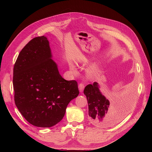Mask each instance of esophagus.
<instances>
[{"label":"esophagus","mask_w":152,"mask_h":152,"mask_svg":"<svg viewBox=\"0 0 152 152\" xmlns=\"http://www.w3.org/2000/svg\"><path fill=\"white\" fill-rule=\"evenodd\" d=\"M85 87V84L83 83H81L79 84V91H80V92H82L84 89Z\"/></svg>","instance_id":"34e87169"}]
</instances>
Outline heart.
I'll list each match as a JSON object with an SVG mask.
<instances>
[{
	"label": "heart",
	"mask_w": 152,
	"mask_h": 152,
	"mask_svg": "<svg viewBox=\"0 0 152 152\" xmlns=\"http://www.w3.org/2000/svg\"><path fill=\"white\" fill-rule=\"evenodd\" d=\"M71 69H72V71H75V67H74V66L73 65H71Z\"/></svg>",
	"instance_id": "b5f03b06"
}]
</instances>
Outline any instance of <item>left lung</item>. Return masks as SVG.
I'll use <instances>...</instances> for the list:
<instances>
[{"label": "left lung", "mask_w": 152, "mask_h": 152, "mask_svg": "<svg viewBox=\"0 0 152 152\" xmlns=\"http://www.w3.org/2000/svg\"><path fill=\"white\" fill-rule=\"evenodd\" d=\"M89 106V120L94 126L107 127L118 123L129 111L132 95L126 97L123 104L118 108H110V102L102 94L98 84H88L84 90Z\"/></svg>", "instance_id": "obj_1"}]
</instances>
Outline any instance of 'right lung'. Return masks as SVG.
<instances>
[{
    "mask_svg": "<svg viewBox=\"0 0 152 152\" xmlns=\"http://www.w3.org/2000/svg\"><path fill=\"white\" fill-rule=\"evenodd\" d=\"M51 57L47 37H36L21 50L13 67L15 105L28 122L40 127L59 123L79 94L76 81L64 79Z\"/></svg>",
    "mask_w": 152,
    "mask_h": 152,
    "instance_id": "add662e5",
    "label": "right lung"
}]
</instances>
